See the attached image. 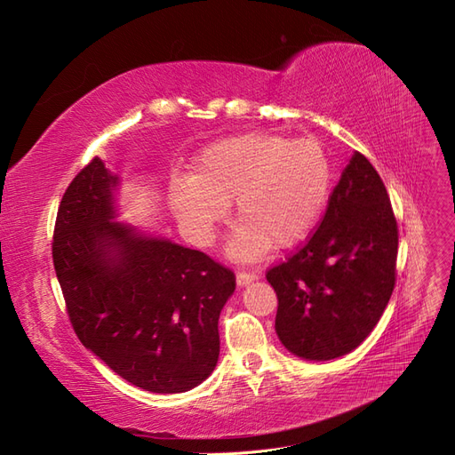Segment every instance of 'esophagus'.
<instances>
[{"mask_svg": "<svg viewBox=\"0 0 455 455\" xmlns=\"http://www.w3.org/2000/svg\"><path fill=\"white\" fill-rule=\"evenodd\" d=\"M257 278H259V272H238V275H236V283H238V288H243V285L251 283Z\"/></svg>", "mask_w": 455, "mask_h": 455, "instance_id": "esophagus-1", "label": "esophagus"}]
</instances>
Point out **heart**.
<instances>
[{
    "label": "heart",
    "mask_w": 455,
    "mask_h": 455,
    "mask_svg": "<svg viewBox=\"0 0 455 455\" xmlns=\"http://www.w3.org/2000/svg\"><path fill=\"white\" fill-rule=\"evenodd\" d=\"M326 150L310 139L248 132L207 145L188 177L170 185L177 220L198 243L210 242L235 202L230 253L253 261L270 248H290L320 220L331 192Z\"/></svg>",
    "instance_id": "1"
}]
</instances>
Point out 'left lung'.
Wrapping results in <instances>:
<instances>
[{
	"label": "left lung",
	"instance_id": "obj_1",
	"mask_svg": "<svg viewBox=\"0 0 455 455\" xmlns=\"http://www.w3.org/2000/svg\"><path fill=\"white\" fill-rule=\"evenodd\" d=\"M396 219L373 165L355 152L316 232L267 272L278 297L276 335L303 360L355 350L379 322L395 288Z\"/></svg>",
	"mask_w": 455,
	"mask_h": 455
}]
</instances>
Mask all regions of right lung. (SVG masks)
Wrapping results in <instances>:
<instances>
[{"instance_id":"add662e5","label":"right lung","mask_w":455,"mask_h":455,"mask_svg":"<svg viewBox=\"0 0 455 455\" xmlns=\"http://www.w3.org/2000/svg\"><path fill=\"white\" fill-rule=\"evenodd\" d=\"M122 177L93 158L57 213L53 263L77 339L150 393H185L219 360V315L236 278L202 251L120 217Z\"/></svg>"}]
</instances>
